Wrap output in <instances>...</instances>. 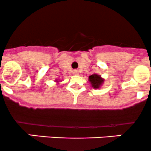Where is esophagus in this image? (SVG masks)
<instances>
[{
	"label": "esophagus",
	"instance_id": "esophagus-1",
	"mask_svg": "<svg viewBox=\"0 0 151 151\" xmlns=\"http://www.w3.org/2000/svg\"><path fill=\"white\" fill-rule=\"evenodd\" d=\"M73 73H74V74H75V75H78V74L79 73L78 71V70H74Z\"/></svg>",
	"mask_w": 151,
	"mask_h": 151
}]
</instances>
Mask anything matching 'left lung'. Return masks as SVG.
I'll return each instance as SVG.
<instances>
[{"mask_svg":"<svg viewBox=\"0 0 151 151\" xmlns=\"http://www.w3.org/2000/svg\"><path fill=\"white\" fill-rule=\"evenodd\" d=\"M89 81L91 85L95 89H99L101 85L104 83V79L101 78V76L98 74H93L89 76Z\"/></svg>","mask_w":151,"mask_h":151,"instance_id":"obj_1","label":"left lung"}]
</instances>
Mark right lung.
<instances>
[{"mask_svg": "<svg viewBox=\"0 0 151 151\" xmlns=\"http://www.w3.org/2000/svg\"><path fill=\"white\" fill-rule=\"evenodd\" d=\"M56 81H57V80H56Z\"/></svg>", "mask_w": 151, "mask_h": 151, "instance_id": "right-lung-1", "label": "right lung"}]
</instances>
